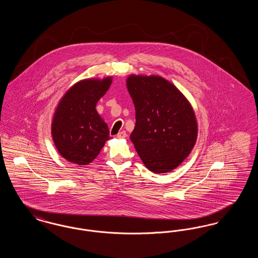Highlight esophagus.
Returning a JSON list of instances; mask_svg holds the SVG:
<instances>
[{"mask_svg": "<svg viewBox=\"0 0 258 258\" xmlns=\"http://www.w3.org/2000/svg\"><path fill=\"white\" fill-rule=\"evenodd\" d=\"M125 136H126V133H125V132H121V133H119V134L117 135L118 138H124Z\"/></svg>", "mask_w": 258, "mask_h": 258, "instance_id": "34e87169", "label": "esophagus"}]
</instances>
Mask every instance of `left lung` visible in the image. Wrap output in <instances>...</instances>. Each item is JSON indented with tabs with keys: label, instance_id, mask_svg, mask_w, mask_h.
<instances>
[{
	"label": "left lung",
	"instance_id": "8db88e82",
	"mask_svg": "<svg viewBox=\"0 0 258 258\" xmlns=\"http://www.w3.org/2000/svg\"><path fill=\"white\" fill-rule=\"evenodd\" d=\"M135 126L131 140L149 170L166 173L180 165L196 144V115L183 94L160 76L131 75Z\"/></svg>",
	"mask_w": 258,
	"mask_h": 258
}]
</instances>
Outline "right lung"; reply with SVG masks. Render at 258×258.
Wrapping results in <instances>:
<instances>
[{
	"label": "right lung",
	"instance_id": "add662e5",
	"mask_svg": "<svg viewBox=\"0 0 258 258\" xmlns=\"http://www.w3.org/2000/svg\"><path fill=\"white\" fill-rule=\"evenodd\" d=\"M110 85V77L83 80L61 98L52 123V137L66 160L86 165L98 157L110 138L107 124L96 110L98 99Z\"/></svg>",
	"mask_w": 258,
	"mask_h": 258
}]
</instances>
